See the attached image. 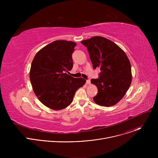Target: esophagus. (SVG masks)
Listing matches in <instances>:
<instances>
[{
  "instance_id": "obj_1",
  "label": "esophagus",
  "mask_w": 158,
  "mask_h": 158,
  "mask_svg": "<svg viewBox=\"0 0 158 158\" xmlns=\"http://www.w3.org/2000/svg\"><path fill=\"white\" fill-rule=\"evenodd\" d=\"M86 84H87V85H90V84H91V81H90V79H88V80L86 81Z\"/></svg>"
}]
</instances>
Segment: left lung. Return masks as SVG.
Instances as JSON below:
<instances>
[{"mask_svg": "<svg viewBox=\"0 0 158 158\" xmlns=\"http://www.w3.org/2000/svg\"><path fill=\"white\" fill-rule=\"evenodd\" d=\"M81 43L87 48L93 68L101 70L99 78L91 81L98 90L94 101L101 106L115 105L131 84V66L127 55L117 44L103 37L94 36Z\"/></svg>", "mask_w": 158, "mask_h": 158, "instance_id": "8db88e82", "label": "left lung"}]
</instances>
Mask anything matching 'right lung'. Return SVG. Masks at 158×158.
Masks as SVG:
<instances>
[{"instance_id": "right-lung-1", "label": "right lung", "mask_w": 158, "mask_h": 158, "mask_svg": "<svg viewBox=\"0 0 158 158\" xmlns=\"http://www.w3.org/2000/svg\"><path fill=\"white\" fill-rule=\"evenodd\" d=\"M76 45L72 41H54L39 51L32 62L29 77L33 91L49 109L66 108L77 90L85 84L84 79L67 74L73 67L72 54Z\"/></svg>"}]
</instances>
